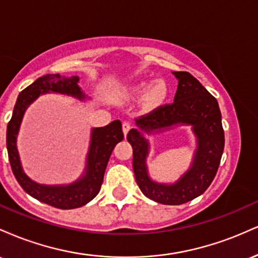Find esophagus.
<instances>
[{"mask_svg": "<svg viewBox=\"0 0 258 258\" xmlns=\"http://www.w3.org/2000/svg\"><path fill=\"white\" fill-rule=\"evenodd\" d=\"M130 130H131V123H130L128 121H123V122H122V131H123V135H125V137L127 136V133L130 132Z\"/></svg>", "mask_w": 258, "mask_h": 258, "instance_id": "esophagus-1", "label": "esophagus"}]
</instances>
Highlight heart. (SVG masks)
Wrapping results in <instances>:
<instances>
[{"mask_svg": "<svg viewBox=\"0 0 258 258\" xmlns=\"http://www.w3.org/2000/svg\"><path fill=\"white\" fill-rule=\"evenodd\" d=\"M147 82H139L136 86H133L132 90L136 93H141L146 90ZM168 93V87L166 82L164 80H155L152 84L149 85V87L147 88L146 94H144V103L149 106H155L160 104L161 102H164V99L166 98Z\"/></svg>", "mask_w": 258, "mask_h": 258, "instance_id": "1", "label": "heart"}]
</instances>
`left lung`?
Instances as JSON below:
<instances>
[{
  "label": "left lung",
  "instance_id": "8db88e82",
  "mask_svg": "<svg viewBox=\"0 0 258 258\" xmlns=\"http://www.w3.org/2000/svg\"><path fill=\"white\" fill-rule=\"evenodd\" d=\"M178 80L172 104L159 106L136 119V128L127 135L133 149L136 182L147 198L164 205H180L195 199L209 188L220 166L224 149V131L217 100L186 72H173ZM174 125H190L197 138L191 167L174 183H159L147 173L149 141L144 133L167 131Z\"/></svg>",
  "mask_w": 258,
  "mask_h": 258
}]
</instances>
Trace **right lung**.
<instances>
[{
    "label": "right lung",
    "instance_id": "add662e5",
    "mask_svg": "<svg viewBox=\"0 0 258 258\" xmlns=\"http://www.w3.org/2000/svg\"><path fill=\"white\" fill-rule=\"evenodd\" d=\"M79 76L65 78L59 74H47L42 78H38L19 93L12 119L7 126L8 158L18 183L32 198L61 210H72L84 206L99 193L109 158L115 146L123 139L121 122L115 120L104 127L92 128L85 171L79 179L70 184H40L29 178L20 162L17 137L26 109L41 94L52 92L72 96L79 100L87 98L79 86Z\"/></svg>",
    "mask_w": 258,
    "mask_h": 258
}]
</instances>
